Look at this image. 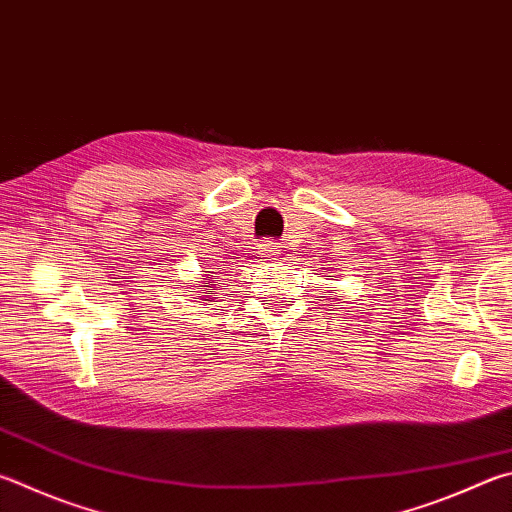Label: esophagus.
Listing matches in <instances>:
<instances>
[{
    "mask_svg": "<svg viewBox=\"0 0 512 512\" xmlns=\"http://www.w3.org/2000/svg\"><path fill=\"white\" fill-rule=\"evenodd\" d=\"M259 255L262 257H280V246L273 244V241H264V244H259Z\"/></svg>",
    "mask_w": 512,
    "mask_h": 512,
    "instance_id": "esophagus-1",
    "label": "esophagus"
}]
</instances>
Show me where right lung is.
<instances>
[{"mask_svg":"<svg viewBox=\"0 0 512 512\" xmlns=\"http://www.w3.org/2000/svg\"><path fill=\"white\" fill-rule=\"evenodd\" d=\"M206 273H210V271H206ZM203 280H210V282H206V284H210L208 288H206V291L210 293V295H203V297H208V300L206 302H210L212 300V291H215V286H212V282H215L217 280V277L215 275H210V277H206V275H203ZM201 297V295H199ZM199 297H197V300H199Z\"/></svg>","mask_w":512,"mask_h":512,"instance_id":"1","label":"right lung"}]
</instances>
